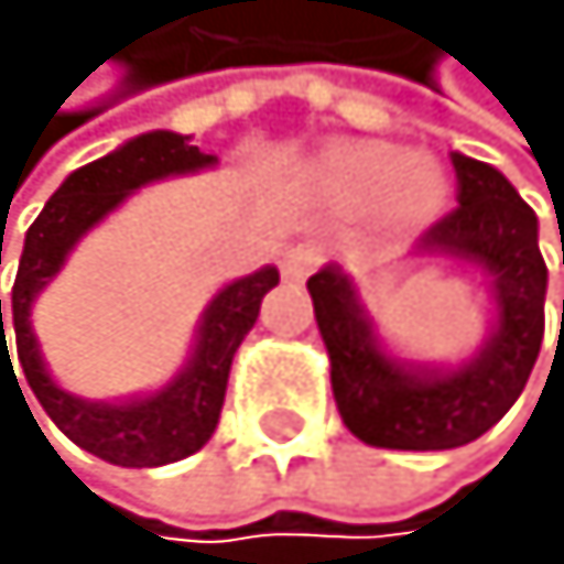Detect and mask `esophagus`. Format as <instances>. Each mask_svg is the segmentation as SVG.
<instances>
[{
  "mask_svg": "<svg viewBox=\"0 0 564 564\" xmlns=\"http://www.w3.org/2000/svg\"><path fill=\"white\" fill-rule=\"evenodd\" d=\"M317 262H321V247H314V243H295V247L284 250V258H280L284 276H291V280L310 276L317 269Z\"/></svg>",
  "mask_w": 564,
  "mask_h": 564,
  "instance_id": "34e87169",
  "label": "esophagus"
}]
</instances>
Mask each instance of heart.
Returning <instances> with one entry per match:
<instances>
[{
  "label": "heart",
  "mask_w": 564,
  "mask_h": 564,
  "mask_svg": "<svg viewBox=\"0 0 564 564\" xmlns=\"http://www.w3.org/2000/svg\"><path fill=\"white\" fill-rule=\"evenodd\" d=\"M321 181L347 203H377L388 221L406 228L432 221L451 195V176L436 158L377 140L328 147L321 154Z\"/></svg>",
  "instance_id": "heart-1"
}]
</instances>
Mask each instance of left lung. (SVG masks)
Returning <instances> with one entry per match:
<instances>
[{
  "label": "left lung",
  "instance_id": "1",
  "mask_svg": "<svg viewBox=\"0 0 564 564\" xmlns=\"http://www.w3.org/2000/svg\"><path fill=\"white\" fill-rule=\"evenodd\" d=\"M451 162L458 176V209L417 239V254L458 258L491 276L495 325L469 361L432 369L391 358L380 347L355 280L339 265H325L306 280L328 347L339 417L369 447L451 451L480 440L524 391L543 347L546 262L532 206L495 165L465 154H451Z\"/></svg>",
  "mask_w": 564,
  "mask_h": 564
}]
</instances>
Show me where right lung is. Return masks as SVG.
Returning a JSON list of instances; mask_svg holds the SVG:
<instances>
[{"label":"right lung","instance_id":"1","mask_svg":"<svg viewBox=\"0 0 564 564\" xmlns=\"http://www.w3.org/2000/svg\"><path fill=\"white\" fill-rule=\"evenodd\" d=\"M214 162H217L214 154H203L198 147H192V135L181 132L135 135L124 147H117L113 154H106L91 165H80L76 173L65 176V184L51 195L43 214L24 232L18 280H13V317H10L13 336H18L21 372L29 380L32 395L40 399V406L47 410V417L58 424L65 436L76 447H84L110 465L154 469V465L181 462L187 454L206 447V440L214 436L217 417H221L225 406L232 358L243 336L254 328L265 291H273L280 284V273L273 265H265L258 273L225 284L203 310L195 350L187 358V366L162 391L124 399V402H91L58 388V380L43 366L40 343H35L32 302L58 276V269L65 265L69 250L80 243V236L91 232L106 214H113L135 187L165 181V176L198 173V169H209ZM0 343L2 372V366L13 369L7 350V328H2V299ZM13 380H18V372H13Z\"/></svg>","mask_w":564,"mask_h":564}]
</instances>
